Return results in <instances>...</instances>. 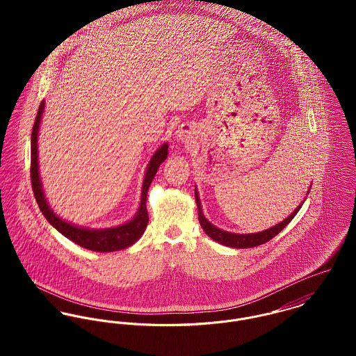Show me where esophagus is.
<instances>
[{
	"mask_svg": "<svg viewBox=\"0 0 356 356\" xmlns=\"http://www.w3.org/2000/svg\"><path fill=\"white\" fill-rule=\"evenodd\" d=\"M178 133V138L182 141V143H188L191 138H192V130L189 129V127H184V126H181V129L177 131Z\"/></svg>",
	"mask_w": 356,
	"mask_h": 356,
	"instance_id": "34e87169",
	"label": "esophagus"
}]
</instances>
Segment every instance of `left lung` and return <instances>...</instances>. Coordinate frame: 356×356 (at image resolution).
Listing matches in <instances>:
<instances>
[{"mask_svg":"<svg viewBox=\"0 0 356 356\" xmlns=\"http://www.w3.org/2000/svg\"><path fill=\"white\" fill-rule=\"evenodd\" d=\"M308 193V192H307ZM195 197H196V203H197V208H199V220L200 225L203 227L205 234L208 237H211L213 241L226 245V247H232V248H252V247H257L261 245L267 241H270L271 238H274L282 229H285V226H288V223L295 218V215L299 212V209L302 208V204L288 216L285 218L282 222H280L278 225L259 232V233H251V234H237V233H230V232H225L216 226H213L205 216H204L203 211H202V203L199 199V192L197 189H195Z\"/></svg>","mask_w":356,"mask_h":356,"instance_id":"1","label":"left lung"}]
</instances>
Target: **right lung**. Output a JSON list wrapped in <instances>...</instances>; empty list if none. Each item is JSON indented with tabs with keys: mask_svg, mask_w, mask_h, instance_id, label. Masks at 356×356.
Segmentation results:
<instances>
[{
	"mask_svg": "<svg viewBox=\"0 0 356 356\" xmlns=\"http://www.w3.org/2000/svg\"><path fill=\"white\" fill-rule=\"evenodd\" d=\"M45 108V102L40 104L38 113L35 116V122L33 126V133H31V185H33V192L35 196V200L38 203V207L44 216L48 219V222L51 226L60 232L64 237L71 240L72 243L90 250L96 252H113V251H120L124 250L130 245H133L136 241L140 240L143 233L145 232V227L148 225L149 216L147 211V195L149 185L152 184L153 178L157 172V168L160 164L165 160L167 153H168V144H163L152 156L144 184H143V192H141V203L138 207L137 213L131 220H129L124 225L115 226V227H108V229H85L75 226L70 222L63 220L60 216H57L49 207V204L45 199L44 191H42V182L40 178L38 172V131H40V124L42 119Z\"/></svg>",
	"mask_w": 356,
	"mask_h": 356,
	"instance_id": "1",
	"label": "right lung"
}]
</instances>
